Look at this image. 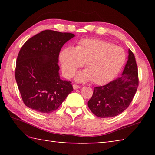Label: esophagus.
I'll return each instance as SVG.
<instances>
[{"label": "esophagus", "instance_id": "obj_1", "mask_svg": "<svg viewBox=\"0 0 155 155\" xmlns=\"http://www.w3.org/2000/svg\"><path fill=\"white\" fill-rule=\"evenodd\" d=\"M79 88H80V86L76 85V84H74V85H73V89H74V90H78V89Z\"/></svg>", "mask_w": 155, "mask_h": 155}]
</instances>
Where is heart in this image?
Returning a JSON list of instances; mask_svg holds the SVG:
<instances>
[{"label":"heart","mask_w":155,"mask_h":155,"mask_svg":"<svg viewBox=\"0 0 155 155\" xmlns=\"http://www.w3.org/2000/svg\"><path fill=\"white\" fill-rule=\"evenodd\" d=\"M63 74L70 78L78 68L85 63L86 70L77 75V80L85 82L92 80L98 85L109 83L118 74L126 59L125 52L118 46L99 40L83 39L77 46L67 47L59 56Z\"/></svg>","instance_id":"b5f03b06"}]
</instances>
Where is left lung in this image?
Wrapping results in <instances>:
<instances>
[{"mask_svg": "<svg viewBox=\"0 0 155 155\" xmlns=\"http://www.w3.org/2000/svg\"><path fill=\"white\" fill-rule=\"evenodd\" d=\"M138 70L135 56L128 49V61L120 77L104 86L94 89L87 105L102 118L119 115L128 108L138 87Z\"/></svg>", "mask_w": 155, "mask_h": 155, "instance_id": "1", "label": "left lung"}]
</instances>
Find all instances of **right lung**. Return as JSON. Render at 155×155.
<instances>
[{
    "label": "right lung",
    "mask_w": 155,
    "mask_h": 155,
    "mask_svg": "<svg viewBox=\"0 0 155 155\" xmlns=\"http://www.w3.org/2000/svg\"><path fill=\"white\" fill-rule=\"evenodd\" d=\"M75 35L45 30L28 40L18 53L15 80L25 104L40 113L59 108L73 90L71 82L59 77V55Z\"/></svg>",
    "instance_id": "add662e5"
}]
</instances>
